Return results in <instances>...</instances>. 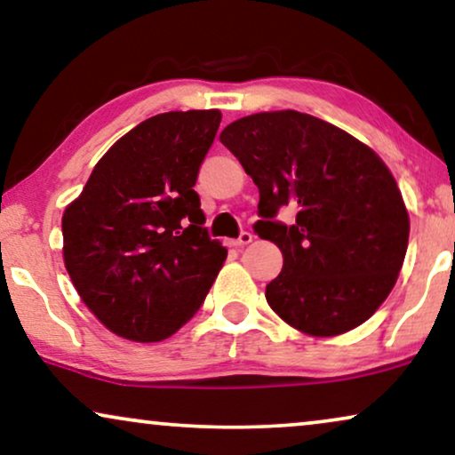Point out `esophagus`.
Listing matches in <instances>:
<instances>
[{
	"label": "esophagus",
	"mask_w": 455,
	"mask_h": 455,
	"mask_svg": "<svg viewBox=\"0 0 455 455\" xmlns=\"http://www.w3.org/2000/svg\"><path fill=\"white\" fill-rule=\"evenodd\" d=\"M251 242H252V234L251 232H242L235 240H228V244L234 246V248H242V246L251 244Z\"/></svg>",
	"instance_id": "34e87169"
}]
</instances>
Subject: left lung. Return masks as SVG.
Here are the masks:
<instances>
[{
	"label": "left lung",
	"mask_w": 455,
	"mask_h": 455,
	"mask_svg": "<svg viewBox=\"0 0 455 455\" xmlns=\"http://www.w3.org/2000/svg\"><path fill=\"white\" fill-rule=\"evenodd\" d=\"M220 140L259 186L254 232L283 254L265 290L269 307L316 338L371 319L395 285L410 234L402 192L379 155L294 109L240 117ZM283 206L297 211L291 227L276 221Z\"/></svg>",
	"instance_id": "1"
}]
</instances>
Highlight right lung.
<instances>
[{
	"label": "right lung",
	"mask_w": 455,
	"mask_h": 455,
	"mask_svg": "<svg viewBox=\"0 0 455 455\" xmlns=\"http://www.w3.org/2000/svg\"><path fill=\"white\" fill-rule=\"evenodd\" d=\"M217 109L167 111L124 134L61 217L64 263L109 331L161 341L190 321L228 251L211 240L195 184Z\"/></svg>",
	"instance_id": "1"
}]
</instances>
